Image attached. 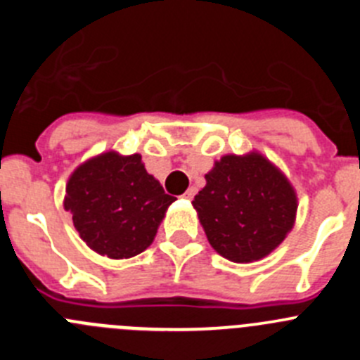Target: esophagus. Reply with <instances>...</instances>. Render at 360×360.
Instances as JSON below:
<instances>
[{
  "mask_svg": "<svg viewBox=\"0 0 360 360\" xmlns=\"http://www.w3.org/2000/svg\"><path fill=\"white\" fill-rule=\"evenodd\" d=\"M195 195H196V187H189V189H187L186 193H184V198L191 200Z\"/></svg>",
  "mask_w": 360,
  "mask_h": 360,
  "instance_id": "obj_1",
  "label": "esophagus"
}]
</instances>
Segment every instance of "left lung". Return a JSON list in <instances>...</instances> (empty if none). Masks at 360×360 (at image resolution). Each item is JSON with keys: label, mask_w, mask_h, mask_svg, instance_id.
<instances>
[{"label": "left lung", "mask_w": 360, "mask_h": 360, "mask_svg": "<svg viewBox=\"0 0 360 360\" xmlns=\"http://www.w3.org/2000/svg\"><path fill=\"white\" fill-rule=\"evenodd\" d=\"M205 180L193 205L216 252L231 262L250 263L285 240L297 200L287 176L265 157L227 155Z\"/></svg>", "instance_id": "left-lung-1"}]
</instances>
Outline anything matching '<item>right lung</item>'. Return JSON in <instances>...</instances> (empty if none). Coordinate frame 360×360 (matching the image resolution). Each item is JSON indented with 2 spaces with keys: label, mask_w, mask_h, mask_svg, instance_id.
Segmentation results:
<instances>
[{
  "label": "right lung",
  "mask_w": 360,
  "mask_h": 360,
  "mask_svg": "<svg viewBox=\"0 0 360 360\" xmlns=\"http://www.w3.org/2000/svg\"><path fill=\"white\" fill-rule=\"evenodd\" d=\"M174 200L146 171L141 155L110 151L73 171L65 209L90 249L124 259L148 249Z\"/></svg>",
  "instance_id": "obj_1"
}]
</instances>
